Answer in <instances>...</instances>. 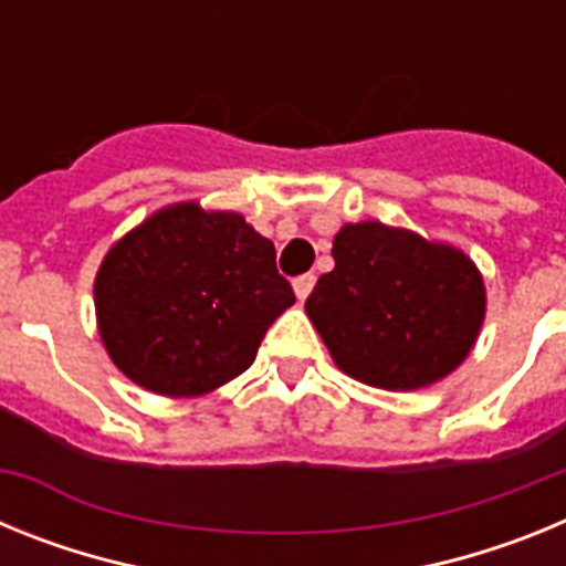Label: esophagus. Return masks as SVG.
Wrapping results in <instances>:
<instances>
[{"label":"esophagus","mask_w":566,"mask_h":566,"mask_svg":"<svg viewBox=\"0 0 566 566\" xmlns=\"http://www.w3.org/2000/svg\"><path fill=\"white\" fill-rule=\"evenodd\" d=\"M314 283H317V277H314L312 272H308V274H300V277H294V294H297V300H306L308 294H312Z\"/></svg>","instance_id":"esophagus-1"}]
</instances>
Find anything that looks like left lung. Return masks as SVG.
I'll list each match as a JSON object with an SVG mask.
<instances>
[{"mask_svg": "<svg viewBox=\"0 0 566 566\" xmlns=\"http://www.w3.org/2000/svg\"><path fill=\"white\" fill-rule=\"evenodd\" d=\"M332 254L306 312L348 377L413 391L468 357L484 319V283L459 249L365 221L339 229Z\"/></svg>", "mask_w": 566, "mask_h": 566, "instance_id": "1", "label": "left lung"}]
</instances>
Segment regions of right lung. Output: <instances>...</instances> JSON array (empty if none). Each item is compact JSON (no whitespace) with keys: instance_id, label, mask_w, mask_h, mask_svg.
Here are the masks:
<instances>
[{"instance_id":"add662e5","label":"right lung","mask_w":566,"mask_h":566,"mask_svg":"<svg viewBox=\"0 0 566 566\" xmlns=\"http://www.w3.org/2000/svg\"><path fill=\"white\" fill-rule=\"evenodd\" d=\"M292 303L272 240L198 203L155 212L109 249L96 277L107 354L164 397H198L247 371Z\"/></svg>"}]
</instances>
